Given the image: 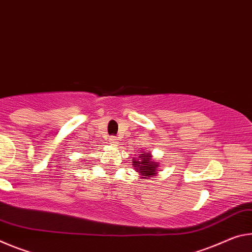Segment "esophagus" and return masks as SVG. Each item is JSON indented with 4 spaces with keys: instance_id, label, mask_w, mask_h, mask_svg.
<instances>
[{
    "instance_id": "obj_1",
    "label": "esophagus",
    "mask_w": 252,
    "mask_h": 252,
    "mask_svg": "<svg viewBox=\"0 0 252 252\" xmlns=\"http://www.w3.org/2000/svg\"><path fill=\"white\" fill-rule=\"evenodd\" d=\"M108 141H109V144H111V145H115V144H117V138H116V136H110V137L108 138Z\"/></svg>"
}]
</instances>
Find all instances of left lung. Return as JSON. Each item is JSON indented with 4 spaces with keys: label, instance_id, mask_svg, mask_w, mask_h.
<instances>
[{
    "label": "left lung",
    "instance_id": "obj_1",
    "mask_svg": "<svg viewBox=\"0 0 252 252\" xmlns=\"http://www.w3.org/2000/svg\"><path fill=\"white\" fill-rule=\"evenodd\" d=\"M133 163L136 171L141 173L142 175H144V177L154 175L158 173L156 168H158V164L154 162L150 152H147L145 154L139 155V158L137 159L133 160Z\"/></svg>",
    "mask_w": 252,
    "mask_h": 252
}]
</instances>
